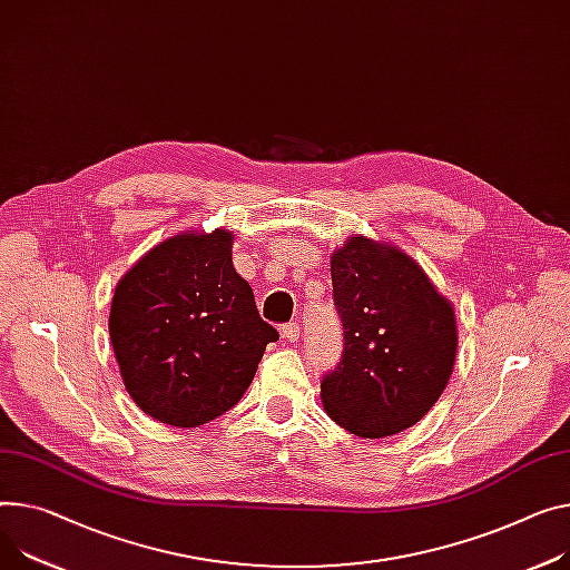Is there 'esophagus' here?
<instances>
[{
    "mask_svg": "<svg viewBox=\"0 0 570 570\" xmlns=\"http://www.w3.org/2000/svg\"><path fill=\"white\" fill-rule=\"evenodd\" d=\"M281 333H283V337H285L287 342H296V340H298L301 328H298V324H296V322H289V324H285V326L281 328Z\"/></svg>",
    "mask_w": 570,
    "mask_h": 570,
    "instance_id": "obj_1",
    "label": "esophagus"
}]
</instances>
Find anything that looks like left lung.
Listing matches in <instances>:
<instances>
[{"label": "left lung", "mask_w": 570, "mask_h": 570, "mask_svg": "<svg viewBox=\"0 0 570 570\" xmlns=\"http://www.w3.org/2000/svg\"><path fill=\"white\" fill-rule=\"evenodd\" d=\"M331 278L344 348L322 376L324 409L363 438L400 433L431 411L450 381L452 305L409 255L365 237L333 253Z\"/></svg>", "instance_id": "obj_1"}]
</instances>
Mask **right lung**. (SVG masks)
<instances>
[{"label":"right lung","mask_w":570,"mask_h":570,"mask_svg":"<svg viewBox=\"0 0 570 570\" xmlns=\"http://www.w3.org/2000/svg\"><path fill=\"white\" fill-rule=\"evenodd\" d=\"M230 248L226 230L166 239L114 292L109 335L122 383L164 424L200 426L230 411L278 340Z\"/></svg>","instance_id":"right-lung-1"}]
</instances>
